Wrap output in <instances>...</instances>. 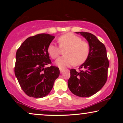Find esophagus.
I'll use <instances>...</instances> for the list:
<instances>
[{
    "label": "esophagus",
    "mask_w": 123,
    "mask_h": 123,
    "mask_svg": "<svg viewBox=\"0 0 123 123\" xmlns=\"http://www.w3.org/2000/svg\"><path fill=\"white\" fill-rule=\"evenodd\" d=\"M60 73H62L63 72V71H64V69H63L60 68Z\"/></svg>",
    "instance_id": "esophagus-1"
}]
</instances>
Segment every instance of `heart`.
<instances>
[{
    "mask_svg": "<svg viewBox=\"0 0 123 123\" xmlns=\"http://www.w3.org/2000/svg\"><path fill=\"white\" fill-rule=\"evenodd\" d=\"M58 42L60 47L51 43L48 46L47 52L52 58L55 59L60 55L61 48H66L64 53L65 55L60 57L55 62L59 68H64L74 63L80 65L87 60L90 47L88 43L83 42L79 36L72 33H66L58 38Z\"/></svg>",
    "mask_w": 123,
    "mask_h": 123,
    "instance_id": "b5f03b06",
    "label": "heart"
}]
</instances>
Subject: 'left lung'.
<instances>
[{
	"instance_id": "obj_1",
	"label": "left lung",
	"mask_w": 123,
	"mask_h": 123,
	"mask_svg": "<svg viewBox=\"0 0 123 123\" xmlns=\"http://www.w3.org/2000/svg\"><path fill=\"white\" fill-rule=\"evenodd\" d=\"M87 40L90 53L87 60L77 72L70 69L68 81V88L74 95L80 97H91L98 92L106 82L109 61L105 45L95 35L88 32H76Z\"/></svg>"
}]
</instances>
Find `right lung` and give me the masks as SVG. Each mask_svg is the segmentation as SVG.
Instances as JSON below:
<instances>
[{
	"mask_svg": "<svg viewBox=\"0 0 123 123\" xmlns=\"http://www.w3.org/2000/svg\"><path fill=\"white\" fill-rule=\"evenodd\" d=\"M54 38L47 33L31 36L17 51L15 75L21 88L29 97H46L60 75L58 68L46 67L51 63L47 48Z\"/></svg>",
	"mask_w": 123,
	"mask_h": 123,
	"instance_id": "obj_1",
	"label": "right lung"
}]
</instances>
